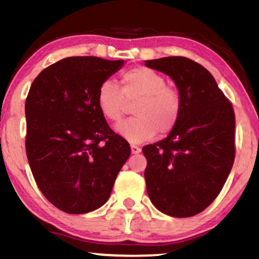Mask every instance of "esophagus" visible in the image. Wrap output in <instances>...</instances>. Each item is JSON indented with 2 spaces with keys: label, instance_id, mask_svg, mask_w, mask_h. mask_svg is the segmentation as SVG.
Returning <instances> with one entry per match:
<instances>
[{
  "label": "esophagus",
  "instance_id": "obj_1",
  "mask_svg": "<svg viewBox=\"0 0 259 259\" xmlns=\"http://www.w3.org/2000/svg\"><path fill=\"white\" fill-rule=\"evenodd\" d=\"M131 151H132L133 155H137V154H140L142 149H140L139 146H137V145H131Z\"/></svg>",
  "mask_w": 259,
  "mask_h": 259
}]
</instances>
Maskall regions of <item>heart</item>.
I'll use <instances>...</instances> for the list:
<instances>
[{
    "mask_svg": "<svg viewBox=\"0 0 259 259\" xmlns=\"http://www.w3.org/2000/svg\"><path fill=\"white\" fill-rule=\"evenodd\" d=\"M132 119L115 127L119 135L130 143L145 142L158 132H170L181 111L179 92L165 85L159 73L137 67L121 75V90L111 80H105L97 91V105L102 115L113 122L122 119L126 101H136Z\"/></svg>",
    "mask_w": 259,
    "mask_h": 259,
    "instance_id": "b5f03b06",
    "label": "heart"
}]
</instances>
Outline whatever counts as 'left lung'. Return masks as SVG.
<instances>
[{"mask_svg":"<svg viewBox=\"0 0 259 259\" xmlns=\"http://www.w3.org/2000/svg\"><path fill=\"white\" fill-rule=\"evenodd\" d=\"M177 85L180 116L167 138L145 145L146 191L173 218L202 212L221 192L234 163L235 115L207 69L183 56L148 60Z\"/></svg>","mask_w":259,"mask_h":259,"instance_id":"left-lung-1","label":"left lung"}]
</instances>
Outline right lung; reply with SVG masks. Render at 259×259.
I'll list each match as a JSON object with an SVG mask.
<instances>
[{
  "mask_svg": "<svg viewBox=\"0 0 259 259\" xmlns=\"http://www.w3.org/2000/svg\"><path fill=\"white\" fill-rule=\"evenodd\" d=\"M95 56L67 57L43 69L28 91L26 155L34 180L50 203L86 213L109 199L131 155L98 109L101 84L123 66Z\"/></svg>",
  "mask_w": 259,
  "mask_h": 259,
  "instance_id": "obj_1",
  "label": "right lung"
}]
</instances>
